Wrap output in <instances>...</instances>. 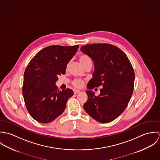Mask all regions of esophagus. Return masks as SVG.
Listing matches in <instances>:
<instances>
[{
  "instance_id": "obj_1",
  "label": "esophagus",
  "mask_w": 160,
  "mask_h": 160,
  "mask_svg": "<svg viewBox=\"0 0 160 160\" xmlns=\"http://www.w3.org/2000/svg\"><path fill=\"white\" fill-rule=\"evenodd\" d=\"M80 92H81V91H79V90H74V94H78V93H79Z\"/></svg>"
}]
</instances>
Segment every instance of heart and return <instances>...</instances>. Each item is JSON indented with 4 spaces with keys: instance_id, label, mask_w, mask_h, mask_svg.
<instances>
[{
    "instance_id": "1",
    "label": "heart",
    "mask_w": 160,
    "mask_h": 160,
    "mask_svg": "<svg viewBox=\"0 0 160 160\" xmlns=\"http://www.w3.org/2000/svg\"><path fill=\"white\" fill-rule=\"evenodd\" d=\"M79 62H81V63L82 64V66H84L88 62L91 61L89 57L86 55H84V54L81 55L79 57ZM84 81L83 80L81 79H76L74 80L73 82H72V85L74 87L77 88H82L84 86Z\"/></svg>"
}]
</instances>
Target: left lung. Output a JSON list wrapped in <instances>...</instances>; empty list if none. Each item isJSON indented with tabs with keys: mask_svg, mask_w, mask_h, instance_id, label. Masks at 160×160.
Segmentation results:
<instances>
[{
	"mask_svg": "<svg viewBox=\"0 0 160 160\" xmlns=\"http://www.w3.org/2000/svg\"><path fill=\"white\" fill-rule=\"evenodd\" d=\"M81 52L90 57L94 63L93 78L88 89L102 86L96 96L87 91L84 108L96 121L107 123L113 121L126 108L134 91V71L124 52L108 44L82 46Z\"/></svg>",
	"mask_w": 160,
	"mask_h": 160,
	"instance_id": "left-lung-1",
	"label": "left lung"
}]
</instances>
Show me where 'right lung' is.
I'll return each instance as SVG.
<instances>
[{"instance_id": "right-lung-1", "label": "right lung", "mask_w": 160, "mask_h": 160, "mask_svg": "<svg viewBox=\"0 0 160 160\" xmlns=\"http://www.w3.org/2000/svg\"><path fill=\"white\" fill-rule=\"evenodd\" d=\"M79 45L48 46L29 62L24 73L23 95L26 107L37 121L48 123L63 113L71 89H58V76L65 74L67 66Z\"/></svg>"}]
</instances>
